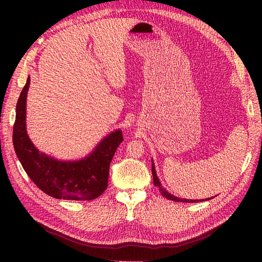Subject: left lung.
<instances>
[{
    "instance_id": "8db88e82",
    "label": "left lung",
    "mask_w": 262,
    "mask_h": 262,
    "mask_svg": "<svg viewBox=\"0 0 262 262\" xmlns=\"http://www.w3.org/2000/svg\"><path fill=\"white\" fill-rule=\"evenodd\" d=\"M152 162H153V160H152ZM152 173H153V181H154V185L156 186V187H158L160 188V191H161V193L166 198V199H168V200H171V201H176V202H188V203H193V202H201V200H189V199H180V198H177V196H175V195H172V194H170L167 190H166L165 188H163L162 187V184H161V181H160V179L157 178V175H156V171H155V165H154V163H152ZM207 200H210V198L209 199H204V200H202V201H207Z\"/></svg>"
}]
</instances>
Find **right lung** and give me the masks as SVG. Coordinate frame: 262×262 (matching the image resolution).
I'll use <instances>...</instances> for the list:
<instances>
[{
  "instance_id": "obj_1",
  "label": "right lung",
  "mask_w": 262,
  "mask_h": 262,
  "mask_svg": "<svg viewBox=\"0 0 262 262\" xmlns=\"http://www.w3.org/2000/svg\"><path fill=\"white\" fill-rule=\"evenodd\" d=\"M29 83L28 76L17 100L13 128L15 153L23 168L39 189L55 199H96L108 186L109 165L123 141L122 132L117 130L110 133L95 147L92 154L80 161H58L39 153L26 131V98Z\"/></svg>"
}]
</instances>
